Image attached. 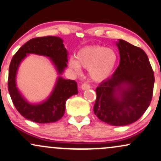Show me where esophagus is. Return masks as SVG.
I'll use <instances>...</instances> for the list:
<instances>
[{
    "label": "esophagus",
    "mask_w": 161,
    "mask_h": 161,
    "mask_svg": "<svg viewBox=\"0 0 161 161\" xmlns=\"http://www.w3.org/2000/svg\"><path fill=\"white\" fill-rule=\"evenodd\" d=\"M91 88L90 85H88V83H83L82 85V86H81V88H82V91H85V90H87V89H89Z\"/></svg>",
    "instance_id": "esophagus-1"
}]
</instances>
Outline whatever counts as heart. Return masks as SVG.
I'll return each instance as SVG.
<instances>
[{
    "mask_svg": "<svg viewBox=\"0 0 161 161\" xmlns=\"http://www.w3.org/2000/svg\"><path fill=\"white\" fill-rule=\"evenodd\" d=\"M118 61V55L113 49L100 46H87L75 55V59L69 61V67L76 73H81V67L88 69L91 79L100 82L109 78Z\"/></svg>",
    "mask_w": 161,
    "mask_h": 161,
    "instance_id": "b5f03b06",
    "label": "heart"
}]
</instances>
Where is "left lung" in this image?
<instances>
[{
	"label": "left lung",
	"mask_w": 161,
	"mask_h": 161,
	"mask_svg": "<svg viewBox=\"0 0 161 161\" xmlns=\"http://www.w3.org/2000/svg\"><path fill=\"white\" fill-rule=\"evenodd\" d=\"M120 64L110 78L96 88L94 112L100 121L112 126L136 121L152 101L154 76L146 53L119 40Z\"/></svg>",
	"instance_id": "1"
}]
</instances>
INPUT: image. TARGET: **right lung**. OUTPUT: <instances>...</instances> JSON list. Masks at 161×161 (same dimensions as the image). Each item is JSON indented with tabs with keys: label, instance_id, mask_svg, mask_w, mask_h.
Instances as JSON below:
<instances>
[{
	"label": "right lung",
	"instance_id": "obj_1",
	"mask_svg": "<svg viewBox=\"0 0 161 161\" xmlns=\"http://www.w3.org/2000/svg\"><path fill=\"white\" fill-rule=\"evenodd\" d=\"M58 36H43L30 40L17 51L9 68L8 90L15 107L26 119L36 123H52L63 117L66 101L71 96L78 94L77 83L74 80L61 76L67 67L68 52ZM30 53L48 57L57 71L58 77L51 94L39 103L29 102L17 86L18 69L23 60Z\"/></svg>",
	"mask_w": 161,
	"mask_h": 161
}]
</instances>
